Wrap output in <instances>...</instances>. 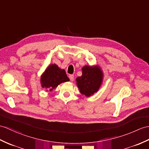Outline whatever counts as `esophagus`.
<instances>
[{
	"label": "esophagus",
	"instance_id": "34e87169",
	"mask_svg": "<svg viewBox=\"0 0 149 149\" xmlns=\"http://www.w3.org/2000/svg\"><path fill=\"white\" fill-rule=\"evenodd\" d=\"M69 79H70V81H73L74 79V75H69Z\"/></svg>",
	"mask_w": 149,
	"mask_h": 149
}]
</instances>
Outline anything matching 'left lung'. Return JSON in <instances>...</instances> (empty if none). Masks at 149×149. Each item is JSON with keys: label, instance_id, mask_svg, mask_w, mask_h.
Returning a JSON list of instances; mask_svg holds the SVG:
<instances>
[{"label": "left lung", "instance_id": "left-lung-1", "mask_svg": "<svg viewBox=\"0 0 149 149\" xmlns=\"http://www.w3.org/2000/svg\"><path fill=\"white\" fill-rule=\"evenodd\" d=\"M82 74L76 79L77 85L82 95L89 97L96 93L103 81V72L99 66H86L82 68Z\"/></svg>", "mask_w": 149, "mask_h": 149}]
</instances>
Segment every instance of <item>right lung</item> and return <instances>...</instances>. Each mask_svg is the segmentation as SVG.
<instances>
[{
  "mask_svg": "<svg viewBox=\"0 0 149 149\" xmlns=\"http://www.w3.org/2000/svg\"><path fill=\"white\" fill-rule=\"evenodd\" d=\"M64 69H61L56 64L48 67L40 77L41 86L51 91L62 82L69 81Z\"/></svg>",
  "mask_w": 149,
  "mask_h": 149,
  "instance_id": "1",
  "label": "right lung"
}]
</instances>
